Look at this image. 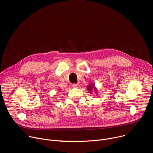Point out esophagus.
<instances>
[{"label":"esophagus","instance_id":"34e87169","mask_svg":"<svg viewBox=\"0 0 153 153\" xmlns=\"http://www.w3.org/2000/svg\"><path fill=\"white\" fill-rule=\"evenodd\" d=\"M79 86V83H73V84L72 85V86L74 87V88H78Z\"/></svg>","mask_w":153,"mask_h":153}]
</instances>
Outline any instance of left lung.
Segmentation results:
<instances>
[{
    "label": "left lung",
    "instance_id": "8db88e82",
    "mask_svg": "<svg viewBox=\"0 0 153 153\" xmlns=\"http://www.w3.org/2000/svg\"><path fill=\"white\" fill-rule=\"evenodd\" d=\"M87 87H88V90L90 91V93H91V91L93 90V88H94V90H96V88H95V87H94V85H92V84H90V85H88Z\"/></svg>",
    "mask_w": 153,
    "mask_h": 153
}]
</instances>
